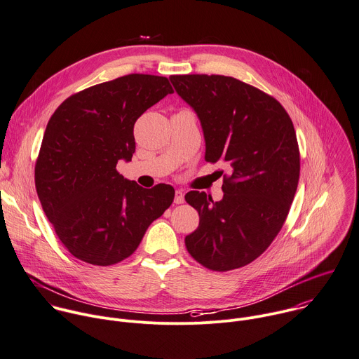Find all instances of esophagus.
Masks as SVG:
<instances>
[{
	"label": "esophagus",
	"instance_id": "obj_1",
	"mask_svg": "<svg viewBox=\"0 0 359 359\" xmlns=\"http://www.w3.org/2000/svg\"><path fill=\"white\" fill-rule=\"evenodd\" d=\"M175 203L176 204H182L184 203V191L183 190H176V194H175Z\"/></svg>",
	"mask_w": 359,
	"mask_h": 359
}]
</instances>
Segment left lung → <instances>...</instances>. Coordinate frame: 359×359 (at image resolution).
I'll list each match as a JSON object with an SVG mask.
<instances>
[{
    "mask_svg": "<svg viewBox=\"0 0 359 359\" xmlns=\"http://www.w3.org/2000/svg\"><path fill=\"white\" fill-rule=\"evenodd\" d=\"M169 79L200 118L205 161L228 163L221 201L197 190L184 196L200 215L186 248L207 269L243 268L272 244L294 198L300 152L293 123L276 98L233 77Z\"/></svg>",
    "mask_w": 359,
    "mask_h": 359,
    "instance_id": "8db88e82",
    "label": "left lung"
}]
</instances>
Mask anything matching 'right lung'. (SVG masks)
<instances>
[{
    "instance_id": "1",
    "label": "right lung",
    "mask_w": 359,
    "mask_h": 359,
    "mask_svg": "<svg viewBox=\"0 0 359 359\" xmlns=\"http://www.w3.org/2000/svg\"><path fill=\"white\" fill-rule=\"evenodd\" d=\"M173 88L166 77L127 74L66 98L53 112L35 165L42 208L77 259L109 266L135 252L175 189H144L116 170L135 152L137 119Z\"/></svg>"
}]
</instances>
